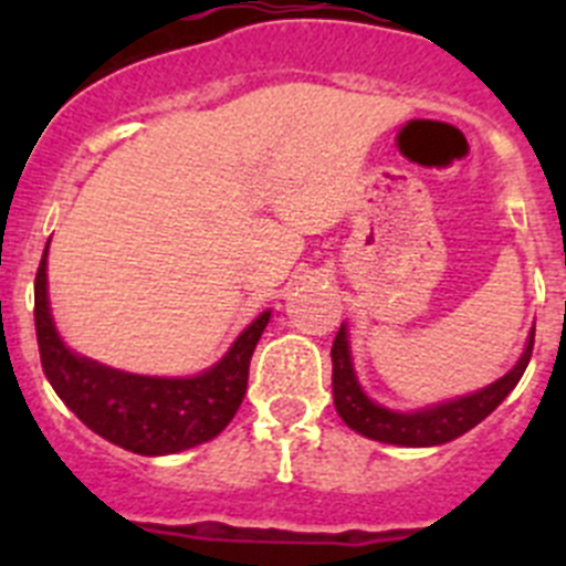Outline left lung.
I'll use <instances>...</instances> for the list:
<instances>
[{
	"instance_id": "1",
	"label": "left lung",
	"mask_w": 566,
	"mask_h": 566,
	"mask_svg": "<svg viewBox=\"0 0 566 566\" xmlns=\"http://www.w3.org/2000/svg\"><path fill=\"white\" fill-rule=\"evenodd\" d=\"M533 343H536V328L530 332L527 348H524L522 359L513 365V371L504 374L493 385L482 388V391L470 394V397L453 399V402L437 405L428 411L419 413H397L388 408H379L371 399L365 397L359 388L357 377H354L352 352H348V337H345V326H339L337 337L332 345V388H334V408L343 417L348 428L377 442L388 444H405V448H431V444H444L451 439L468 433L473 424L482 422L488 413H493L502 405L516 382L522 379L524 368H527L530 357H533Z\"/></svg>"
}]
</instances>
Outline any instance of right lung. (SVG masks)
I'll use <instances>...</instances> for the list:
<instances>
[{
	"mask_svg": "<svg viewBox=\"0 0 566 566\" xmlns=\"http://www.w3.org/2000/svg\"><path fill=\"white\" fill-rule=\"evenodd\" d=\"M48 249L42 254L33 286L39 357L48 382L70 411L90 431L107 442L142 457H164L209 442L232 422L249 382V363L254 345L269 323L260 314L247 332L234 339L227 357L192 379L135 377L113 371L93 359L76 357L59 339L48 312Z\"/></svg>",
	"mask_w": 566,
	"mask_h": 566,
	"instance_id": "right-lung-1",
	"label": "right lung"
}]
</instances>
